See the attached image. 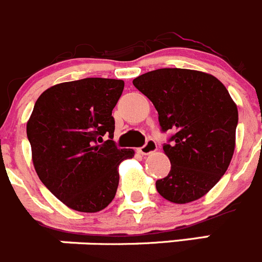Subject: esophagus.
<instances>
[{
	"mask_svg": "<svg viewBox=\"0 0 262 262\" xmlns=\"http://www.w3.org/2000/svg\"><path fill=\"white\" fill-rule=\"evenodd\" d=\"M156 149H157V144H156V141L153 140V139H148L143 147L139 148V152H140L141 155H149V153L155 152Z\"/></svg>",
	"mask_w": 262,
	"mask_h": 262,
	"instance_id": "34e87169",
	"label": "esophagus"
}]
</instances>
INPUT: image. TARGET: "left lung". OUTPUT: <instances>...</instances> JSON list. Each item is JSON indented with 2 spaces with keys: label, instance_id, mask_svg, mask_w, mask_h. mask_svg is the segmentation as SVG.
Wrapping results in <instances>:
<instances>
[{
  "label": "left lung",
  "instance_id": "obj_1",
  "mask_svg": "<svg viewBox=\"0 0 262 262\" xmlns=\"http://www.w3.org/2000/svg\"><path fill=\"white\" fill-rule=\"evenodd\" d=\"M133 83L155 105L161 133H171L162 145L171 169L156 182L158 193L177 204L203 198L234 155L237 107L229 91L213 75L187 69H158Z\"/></svg>",
  "mask_w": 262,
  "mask_h": 262
}]
</instances>
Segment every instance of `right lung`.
<instances>
[{
  "label": "right lung",
  "mask_w": 262,
  "mask_h": 262,
  "mask_svg": "<svg viewBox=\"0 0 262 262\" xmlns=\"http://www.w3.org/2000/svg\"><path fill=\"white\" fill-rule=\"evenodd\" d=\"M123 88L118 79L66 81L42 92L33 106L27 123L33 166L44 186L71 209L106 208L118 188L117 167L133 158V149H119L113 140L112 112Z\"/></svg>",
  "instance_id": "1"
}]
</instances>
